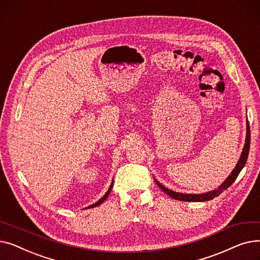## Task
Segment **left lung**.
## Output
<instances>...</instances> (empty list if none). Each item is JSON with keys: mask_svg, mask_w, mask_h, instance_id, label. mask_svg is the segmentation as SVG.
I'll list each match as a JSON object with an SVG mask.
<instances>
[{"mask_svg": "<svg viewBox=\"0 0 260 260\" xmlns=\"http://www.w3.org/2000/svg\"><path fill=\"white\" fill-rule=\"evenodd\" d=\"M250 142H251V133H250V125H249V121H248V123H247V138H245V144L243 147V151H242V154H241V157H240L238 163L236 165V168L233 170V172L231 173V175L228 177L226 180L217 189L212 190V192H209L206 194H195V195L194 194H181V193H176V192H174V190L167 188L166 186H163L161 183H159L157 180H156V182H157L158 186L163 190V192L167 193L170 197H172L176 200H181V201H208V200H211L217 196H219L223 192V190H225L229 186L232 185V183L236 180L237 176L239 175L240 171L244 167L245 162H247V159L249 156V151H250Z\"/></svg>", "mask_w": 260, "mask_h": 260, "instance_id": "8db88e82", "label": "left lung"}]
</instances>
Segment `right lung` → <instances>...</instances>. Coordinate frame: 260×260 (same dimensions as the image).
I'll return each mask as SVG.
<instances>
[{
    "mask_svg": "<svg viewBox=\"0 0 260 260\" xmlns=\"http://www.w3.org/2000/svg\"><path fill=\"white\" fill-rule=\"evenodd\" d=\"M113 185H114V181L112 182V184H111V186H109V188H108V190L106 192V194L98 201V202H95V203H93V204H91V206H89L87 209H90V208H94V207H98V206H100V204L102 203V202H104L105 201V199L108 197V195H109V193H111V190H112V187H113Z\"/></svg>",
    "mask_w": 260,
    "mask_h": 260,
    "instance_id": "add662e5",
    "label": "right lung"
}]
</instances>
